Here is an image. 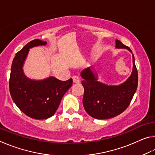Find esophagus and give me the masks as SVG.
Listing matches in <instances>:
<instances>
[{"label": "esophagus", "mask_w": 155, "mask_h": 155, "mask_svg": "<svg viewBox=\"0 0 155 155\" xmlns=\"http://www.w3.org/2000/svg\"><path fill=\"white\" fill-rule=\"evenodd\" d=\"M72 79H73V81H74V83H78L80 82V78L78 77H77V76H74V77H72Z\"/></svg>", "instance_id": "esophagus-1"}]
</instances>
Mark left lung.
I'll list each match as a JSON object with an SVG mask.
<instances>
[{"mask_svg":"<svg viewBox=\"0 0 155 155\" xmlns=\"http://www.w3.org/2000/svg\"><path fill=\"white\" fill-rule=\"evenodd\" d=\"M116 48H127L133 54L129 47L116 40ZM133 70L130 77L123 84L108 86L97 81V77L90 68L84 69L81 73L84 87L83 104L87 114L96 119H108L117 116L124 111L129 105L137 90L138 73L133 54Z\"/></svg>","mask_w":155,"mask_h":155,"instance_id":"8db88e82","label":"left lung"}]
</instances>
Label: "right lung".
Instances as JSON below:
<instances>
[{"instance_id":"right-lung-1","label":"right lung","mask_w":155,"mask_h":155,"mask_svg":"<svg viewBox=\"0 0 155 155\" xmlns=\"http://www.w3.org/2000/svg\"><path fill=\"white\" fill-rule=\"evenodd\" d=\"M45 44L46 41L36 39L18 51L13 60L9 78V91L13 101L20 111L35 120L52 116L63 96L72 85V78L62 81L51 77L36 81L28 79L23 74L22 65L29 48Z\"/></svg>"}]
</instances>
